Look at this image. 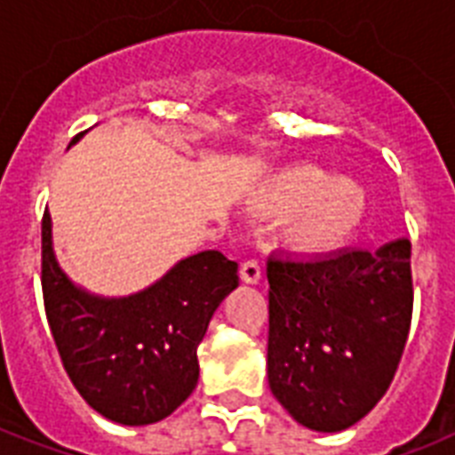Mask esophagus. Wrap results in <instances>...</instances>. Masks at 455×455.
<instances>
[{"label": "esophagus", "mask_w": 455, "mask_h": 455, "mask_svg": "<svg viewBox=\"0 0 455 455\" xmlns=\"http://www.w3.org/2000/svg\"><path fill=\"white\" fill-rule=\"evenodd\" d=\"M241 281L248 285H257L262 281V267L255 259H248V262L241 264Z\"/></svg>", "instance_id": "obj_1"}]
</instances>
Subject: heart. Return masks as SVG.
Returning <instances> with one entry per match:
<instances>
[{"label": "heart", "instance_id": "b5f03b06", "mask_svg": "<svg viewBox=\"0 0 455 455\" xmlns=\"http://www.w3.org/2000/svg\"><path fill=\"white\" fill-rule=\"evenodd\" d=\"M255 210L283 217V243L295 255L331 259L342 255L368 217V196L352 179H339L314 163L291 164L257 186Z\"/></svg>", "mask_w": 455, "mask_h": 455}]
</instances>
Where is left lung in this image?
<instances>
[{"mask_svg": "<svg viewBox=\"0 0 455 455\" xmlns=\"http://www.w3.org/2000/svg\"><path fill=\"white\" fill-rule=\"evenodd\" d=\"M269 387L299 425L342 432L387 392L411 328V243L269 257Z\"/></svg>", "mask_w": 455, "mask_h": 455, "instance_id": "obj_1", "label": "left lung"}]
</instances>
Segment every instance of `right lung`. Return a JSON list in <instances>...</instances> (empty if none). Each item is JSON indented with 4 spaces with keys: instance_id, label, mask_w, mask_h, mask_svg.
<instances>
[{
    "instance_id": "1",
    "label": "right lung",
    "mask_w": 455,
    "mask_h": 455,
    "mask_svg": "<svg viewBox=\"0 0 455 455\" xmlns=\"http://www.w3.org/2000/svg\"><path fill=\"white\" fill-rule=\"evenodd\" d=\"M235 288L238 264L220 250H203L144 291L120 298L89 292L59 264L52 214L44 212L42 291L53 342L82 399L113 423H157L191 396L198 345Z\"/></svg>"
}]
</instances>
